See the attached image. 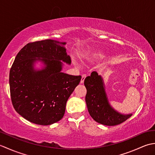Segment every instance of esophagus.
Segmentation results:
<instances>
[{
	"label": "esophagus",
	"instance_id": "34e87169",
	"mask_svg": "<svg viewBox=\"0 0 155 155\" xmlns=\"http://www.w3.org/2000/svg\"><path fill=\"white\" fill-rule=\"evenodd\" d=\"M86 74H83L82 75V78H81V84H83L84 83V79L85 78H86Z\"/></svg>",
	"mask_w": 155,
	"mask_h": 155
}]
</instances>
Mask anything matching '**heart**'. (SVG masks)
<instances>
[{
	"label": "heart",
	"mask_w": 155,
	"mask_h": 155,
	"mask_svg": "<svg viewBox=\"0 0 155 155\" xmlns=\"http://www.w3.org/2000/svg\"><path fill=\"white\" fill-rule=\"evenodd\" d=\"M105 57V53L103 51H94L88 52L85 56V60L89 63H95L99 62Z\"/></svg>",
	"instance_id": "heart-1"
}]
</instances>
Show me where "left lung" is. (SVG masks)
<instances>
[{"mask_svg": "<svg viewBox=\"0 0 155 155\" xmlns=\"http://www.w3.org/2000/svg\"><path fill=\"white\" fill-rule=\"evenodd\" d=\"M84 84L87 88L85 101L88 113L97 123L114 126L132 116V113L122 114L112 107L105 91L103 78L97 72L93 71L91 76L85 78Z\"/></svg>", "mask_w": 155, "mask_h": 155, "instance_id": "1", "label": "left lung"}]
</instances>
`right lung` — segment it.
<instances>
[{
	"label": "right lung",
	"instance_id": "right-lung-1",
	"mask_svg": "<svg viewBox=\"0 0 155 155\" xmlns=\"http://www.w3.org/2000/svg\"><path fill=\"white\" fill-rule=\"evenodd\" d=\"M65 42L47 39L25 45L16 55L10 71L9 84L15 110L25 119L40 125L60 120L66 103L79 84L81 76L62 72L70 65ZM44 64L41 69L35 64Z\"/></svg>",
	"mask_w": 155,
	"mask_h": 155
}]
</instances>
